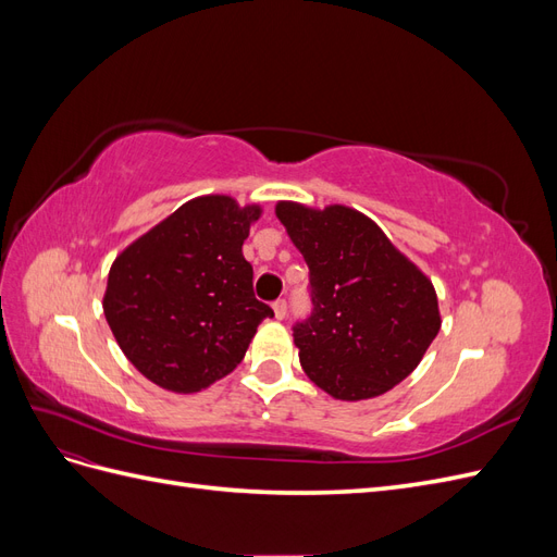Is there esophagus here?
I'll return each instance as SVG.
<instances>
[{
    "instance_id": "1",
    "label": "esophagus",
    "mask_w": 557,
    "mask_h": 557,
    "mask_svg": "<svg viewBox=\"0 0 557 557\" xmlns=\"http://www.w3.org/2000/svg\"><path fill=\"white\" fill-rule=\"evenodd\" d=\"M274 313H276L278 320L285 318V313H288V301H285V299H276V301H274Z\"/></svg>"
}]
</instances>
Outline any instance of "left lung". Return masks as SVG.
<instances>
[{
    "instance_id": "obj_1",
    "label": "left lung",
    "mask_w": 557,
    "mask_h": 557,
    "mask_svg": "<svg viewBox=\"0 0 557 557\" xmlns=\"http://www.w3.org/2000/svg\"><path fill=\"white\" fill-rule=\"evenodd\" d=\"M309 264L311 313L293 325L307 376L358 401L407 379L442 327L436 293L376 223L348 207H276Z\"/></svg>"
}]
</instances>
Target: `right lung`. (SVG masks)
Masks as SVG:
<instances>
[{
  "label": "right lung",
  "instance_id": "1",
  "mask_svg": "<svg viewBox=\"0 0 557 557\" xmlns=\"http://www.w3.org/2000/svg\"><path fill=\"white\" fill-rule=\"evenodd\" d=\"M260 209L190 199L115 258L104 315L127 360L164 391L197 393L237 367L274 311L242 246Z\"/></svg>",
  "mask_w": 557,
  "mask_h": 557
}]
</instances>
